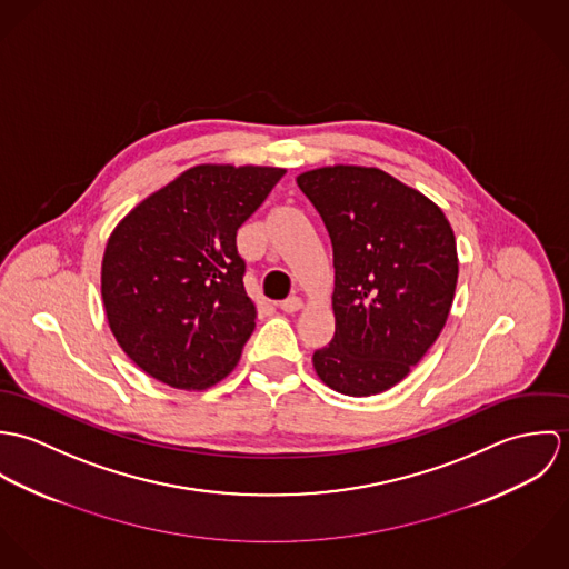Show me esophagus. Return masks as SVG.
<instances>
[{"label":"esophagus","mask_w":569,"mask_h":569,"mask_svg":"<svg viewBox=\"0 0 569 569\" xmlns=\"http://www.w3.org/2000/svg\"><path fill=\"white\" fill-rule=\"evenodd\" d=\"M280 309H282L284 313H296V311H300V309H302V298L291 296V298H287V300H282V302H280Z\"/></svg>","instance_id":"1"}]
</instances>
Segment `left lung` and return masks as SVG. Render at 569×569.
<instances>
[{
  "label": "left lung",
  "instance_id": "left-lung-1",
  "mask_svg": "<svg viewBox=\"0 0 569 569\" xmlns=\"http://www.w3.org/2000/svg\"><path fill=\"white\" fill-rule=\"evenodd\" d=\"M296 181L332 243L335 337L313 352V368L339 395H381L406 379L449 318L453 230L431 199L381 168L335 163Z\"/></svg>",
  "mask_w": 569,
  "mask_h": 569
}]
</instances>
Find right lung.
Masks as SVG:
<instances>
[{
	"mask_svg": "<svg viewBox=\"0 0 569 569\" xmlns=\"http://www.w3.org/2000/svg\"><path fill=\"white\" fill-rule=\"evenodd\" d=\"M284 172L192 166L111 232L100 267L107 322L149 377L177 390H208L237 368L256 326L237 232Z\"/></svg>",
	"mask_w": 569,
	"mask_h": 569,
	"instance_id": "right-lung-1",
	"label": "right lung"
}]
</instances>
